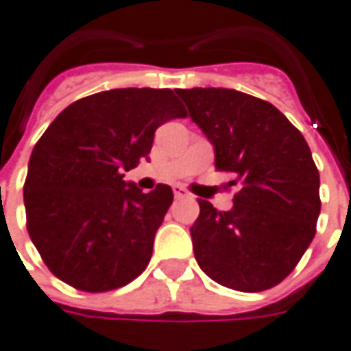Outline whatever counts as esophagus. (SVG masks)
Here are the masks:
<instances>
[{
	"mask_svg": "<svg viewBox=\"0 0 351 351\" xmlns=\"http://www.w3.org/2000/svg\"><path fill=\"white\" fill-rule=\"evenodd\" d=\"M173 195H176V199H187L189 197V193L183 189L181 185H173Z\"/></svg>",
	"mask_w": 351,
	"mask_h": 351,
	"instance_id": "1",
	"label": "esophagus"
}]
</instances>
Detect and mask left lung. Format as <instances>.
<instances>
[{
	"label": "left lung",
	"mask_w": 351,
	"mask_h": 351,
	"mask_svg": "<svg viewBox=\"0 0 351 351\" xmlns=\"http://www.w3.org/2000/svg\"><path fill=\"white\" fill-rule=\"evenodd\" d=\"M178 95L214 145L216 170L239 185L233 208L199 200L191 227L200 269L227 289L267 291L300 262L321 212L319 171L304 135L279 108L237 89L193 88Z\"/></svg>",
	"instance_id": "obj_1"
}]
</instances>
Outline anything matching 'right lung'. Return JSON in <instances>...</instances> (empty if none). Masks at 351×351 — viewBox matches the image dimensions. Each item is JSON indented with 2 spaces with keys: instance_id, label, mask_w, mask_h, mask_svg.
<instances>
[{
  "instance_id": "1",
  "label": "right lung",
  "mask_w": 351,
  "mask_h": 351,
  "mask_svg": "<svg viewBox=\"0 0 351 351\" xmlns=\"http://www.w3.org/2000/svg\"><path fill=\"white\" fill-rule=\"evenodd\" d=\"M187 116L171 89L125 88L69 105L36 143L24 181L26 227L55 277L86 292L145 271L173 193L124 181L156 128Z\"/></svg>"
}]
</instances>
